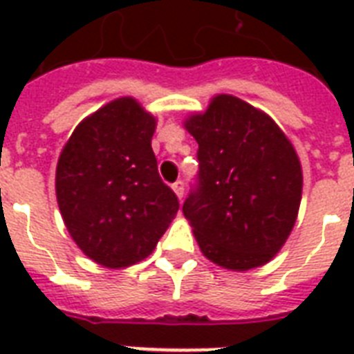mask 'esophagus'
Segmentation results:
<instances>
[{
  "label": "esophagus",
  "instance_id": "1",
  "mask_svg": "<svg viewBox=\"0 0 354 354\" xmlns=\"http://www.w3.org/2000/svg\"><path fill=\"white\" fill-rule=\"evenodd\" d=\"M172 189H174V193H176L178 198H183V191H185V185H183L182 180H178V182L172 183Z\"/></svg>",
  "mask_w": 354,
  "mask_h": 354
}]
</instances>
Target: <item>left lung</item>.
I'll return each mask as SVG.
<instances>
[{
	"instance_id": "8db88e82",
	"label": "left lung",
	"mask_w": 354,
	"mask_h": 354,
	"mask_svg": "<svg viewBox=\"0 0 354 354\" xmlns=\"http://www.w3.org/2000/svg\"><path fill=\"white\" fill-rule=\"evenodd\" d=\"M183 124L198 143V178L182 209L200 250L222 268L263 266L296 224V150L274 119L233 95L213 97Z\"/></svg>"
}]
</instances>
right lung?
Segmentation results:
<instances>
[{"instance_id": "1", "label": "right lung", "mask_w": 354, "mask_h": 354, "mask_svg": "<svg viewBox=\"0 0 354 354\" xmlns=\"http://www.w3.org/2000/svg\"><path fill=\"white\" fill-rule=\"evenodd\" d=\"M156 119L132 97L91 113L62 149L57 200L82 252L106 268L149 257L178 213V196L158 174Z\"/></svg>"}]
</instances>
